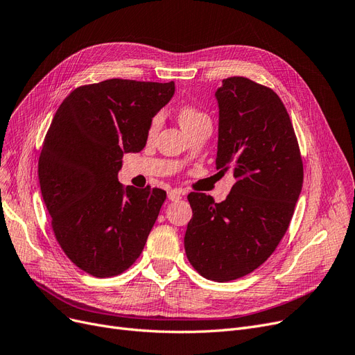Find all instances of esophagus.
<instances>
[{"label":"esophagus","mask_w":355,"mask_h":355,"mask_svg":"<svg viewBox=\"0 0 355 355\" xmlns=\"http://www.w3.org/2000/svg\"><path fill=\"white\" fill-rule=\"evenodd\" d=\"M182 196V191L178 190V189H174V190H169L168 191V198L171 200V202H177V200H180Z\"/></svg>","instance_id":"34e87169"}]
</instances>
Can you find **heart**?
<instances>
[{
	"instance_id": "heart-1",
	"label": "heart",
	"mask_w": 355,
	"mask_h": 355,
	"mask_svg": "<svg viewBox=\"0 0 355 355\" xmlns=\"http://www.w3.org/2000/svg\"><path fill=\"white\" fill-rule=\"evenodd\" d=\"M177 116H178V121H180L181 128L186 130V132L189 129L194 128L196 125H198V123H202L205 120H209V116L205 112L196 109V107H193V105H182V107H180ZM159 121H161L159 116H155V117L150 120V125H149V129H148V133L150 136L158 130Z\"/></svg>"
}]
</instances>
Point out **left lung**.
I'll list each match as a JSON object with an SVG mask.
<instances>
[{"instance_id":"1","label":"left lung","mask_w":355,"mask_h":355,"mask_svg":"<svg viewBox=\"0 0 355 355\" xmlns=\"http://www.w3.org/2000/svg\"><path fill=\"white\" fill-rule=\"evenodd\" d=\"M219 137L216 169L236 178L222 203L190 193L193 218L184 236L190 264L219 283L252 272L275 251L295 213L303 162L280 97L243 76L216 91Z\"/></svg>"}]
</instances>
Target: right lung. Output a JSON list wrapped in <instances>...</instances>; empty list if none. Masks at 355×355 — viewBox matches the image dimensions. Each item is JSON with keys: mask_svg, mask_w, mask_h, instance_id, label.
<instances>
[{"mask_svg": "<svg viewBox=\"0 0 355 355\" xmlns=\"http://www.w3.org/2000/svg\"><path fill=\"white\" fill-rule=\"evenodd\" d=\"M171 83L105 80L75 88L59 105L39 157L43 202L60 248L83 271L113 277L139 258L166 193L123 187V153L145 148Z\"/></svg>", "mask_w": 355, "mask_h": 355, "instance_id": "obj_1", "label": "right lung"}]
</instances>
